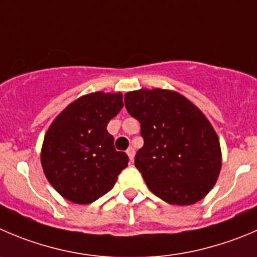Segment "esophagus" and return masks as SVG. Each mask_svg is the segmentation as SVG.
Wrapping results in <instances>:
<instances>
[{"label": "esophagus", "mask_w": 257, "mask_h": 257, "mask_svg": "<svg viewBox=\"0 0 257 257\" xmlns=\"http://www.w3.org/2000/svg\"><path fill=\"white\" fill-rule=\"evenodd\" d=\"M127 155H128V158H130V160L133 161L134 158H135V148H133V146H130V148L127 149Z\"/></svg>", "instance_id": "esophagus-1"}]
</instances>
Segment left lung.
Returning <instances> with one entry per match:
<instances>
[{
  "mask_svg": "<svg viewBox=\"0 0 257 257\" xmlns=\"http://www.w3.org/2000/svg\"><path fill=\"white\" fill-rule=\"evenodd\" d=\"M124 106L140 122L144 146L135 167L149 189L178 206L202 199L222 163L218 138L206 116L182 94L159 88L128 92Z\"/></svg>",
  "mask_w": 257,
  "mask_h": 257,
  "instance_id": "obj_1",
  "label": "left lung"
}]
</instances>
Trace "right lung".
Returning a JSON list of instances; mask_svg holds the SVG:
<instances>
[{
    "instance_id": "right-lung-1",
    "label": "right lung",
    "mask_w": 257,
    "mask_h": 257,
    "mask_svg": "<svg viewBox=\"0 0 257 257\" xmlns=\"http://www.w3.org/2000/svg\"><path fill=\"white\" fill-rule=\"evenodd\" d=\"M123 107L121 93L96 92L70 103L49 127L41 150L45 177L60 195L88 204L113 188L128 156L114 149L108 122Z\"/></svg>"
}]
</instances>
